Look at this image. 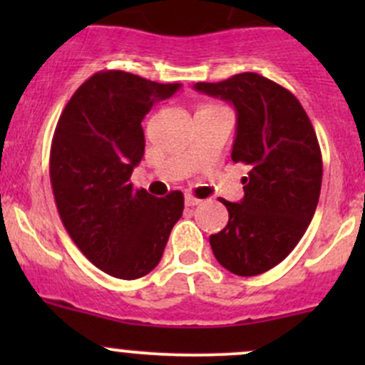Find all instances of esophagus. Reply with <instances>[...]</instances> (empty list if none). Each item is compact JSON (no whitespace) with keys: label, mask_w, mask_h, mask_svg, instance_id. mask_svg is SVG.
I'll use <instances>...</instances> for the list:
<instances>
[{"label":"esophagus","mask_w":365,"mask_h":365,"mask_svg":"<svg viewBox=\"0 0 365 365\" xmlns=\"http://www.w3.org/2000/svg\"><path fill=\"white\" fill-rule=\"evenodd\" d=\"M201 200H197V197H194L192 194H187L185 196V206H196L200 205Z\"/></svg>","instance_id":"esophagus-1"}]
</instances>
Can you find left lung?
Masks as SVG:
<instances>
[{"mask_svg": "<svg viewBox=\"0 0 365 365\" xmlns=\"http://www.w3.org/2000/svg\"><path fill=\"white\" fill-rule=\"evenodd\" d=\"M194 88L235 106L231 159L249 169L244 200H220L230 220L210 237L213 256L231 274H263L297 247L314 215L323 176L318 138L295 95L259 73Z\"/></svg>", "mask_w": 365, "mask_h": 365, "instance_id": "left-lung-1", "label": "left lung"}]
</instances>
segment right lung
Segmentation results:
<instances>
[{
	"label": "right lung",
	"mask_w": 365,
	"mask_h": 365,
	"mask_svg": "<svg viewBox=\"0 0 365 365\" xmlns=\"http://www.w3.org/2000/svg\"><path fill=\"white\" fill-rule=\"evenodd\" d=\"M178 88L102 70L77 88L58 120L49 175L61 222L79 251L113 277L152 272L182 217L180 190L155 197L130 183L145 155L143 118Z\"/></svg>",
	"instance_id": "1"
}]
</instances>
